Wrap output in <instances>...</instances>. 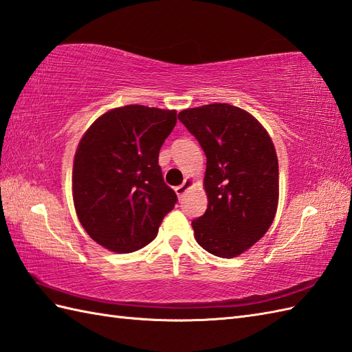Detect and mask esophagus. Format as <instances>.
<instances>
[{"label":"esophagus","mask_w":352,"mask_h":352,"mask_svg":"<svg viewBox=\"0 0 352 352\" xmlns=\"http://www.w3.org/2000/svg\"><path fill=\"white\" fill-rule=\"evenodd\" d=\"M192 186H193V179H190V178H186L182 184L177 186V187H175V192H177V195H178V198H183V195H184L187 190H189Z\"/></svg>","instance_id":"esophagus-1"}]
</instances>
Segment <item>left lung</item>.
Segmentation results:
<instances>
[{
    "label": "left lung",
    "mask_w": 352,
    "mask_h": 352,
    "mask_svg": "<svg viewBox=\"0 0 352 352\" xmlns=\"http://www.w3.org/2000/svg\"><path fill=\"white\" fill-rule=\"evenodd\" d=\"M178 120L207 157L208 207L192 220L202 249L234 258L272 226L279 201V163L272 138L249 112L228 103L184 109Z\"/></svg>",
    "instance_id": "left-lung-1"
}]
</instances>
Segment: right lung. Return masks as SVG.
I'll use <instances>...</instances> for the list:
<instances>
[{"label":"right lung","mask_w":352,"mask_h":352,"mask_svg":"<svg viewBox=\"0 0 352 352\" xmlns=\"http://www.w3.org/2000/svg\"><path fill=\"white\" fill-rule=\"evenodd\" d=\"M175 122V111L127 104L103 113L80 139L73 202L80 225L100 246L130 253L156 239L177 204L159 166Z\"/></svg>","instance_id":"right-lung-1"}]
</instances>
